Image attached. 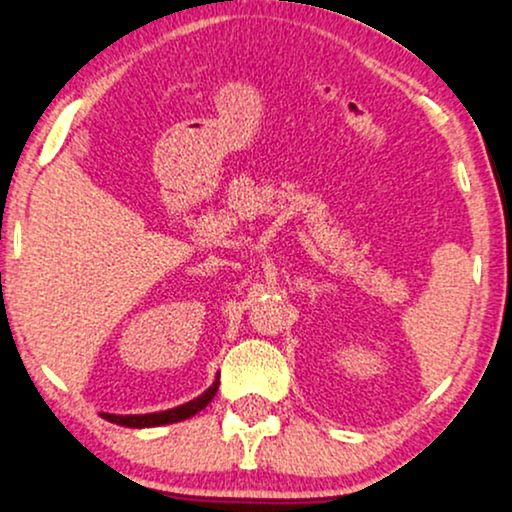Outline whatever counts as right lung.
<instances>
[{
  "label": "right lung",
  "instance_id": "add662e5",
  "mask_svg": "<svg viewBox=\"0 0 512 512\" xmlns=\"http://www.w3.org/2000/svg\"><path fill=\"white\" fill-rule=\"evenodd\" d=\"M218 386H220V378L218 381L210 386L206 393L198 395V398L184 402V405L174 407V410H165V412H153V414H107L102 412L100 417L107 419V422L112 424H119V426H131V429H146V426H162V424H174V422H182V419H189L194 417L196 412H201L203 407L208 405L210 400L215 398V393H218Z\"/></svg>",
  "mask_w": 512,
  "mask_h": 512
}]
</instances>
